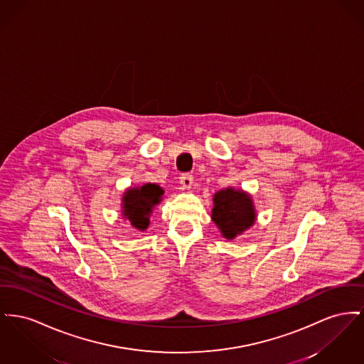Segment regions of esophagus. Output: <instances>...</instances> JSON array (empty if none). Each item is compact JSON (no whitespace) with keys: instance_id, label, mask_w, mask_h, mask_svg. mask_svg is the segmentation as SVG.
<instances>
[{"instance_id":"34e87169","label":"esophagus","mask_w":364,"mask_h":364,"mask_svg":"<svg viewBox=\"0 0 364 364\" xmlns=\"http://www.w3.org/2000/svg\"><path fill=\"white\" fill-rule=\"evenodd\" d=\"M193 177L191 174H181L180 184L184 190H190L193 187Z\"/></svg>"}]
</instances>
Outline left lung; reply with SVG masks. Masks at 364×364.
I'll list each match as a JSON object with an SVG mask.
<instances>
[{"label":"left lung","instance_id":"1","mask_svg":"<svg viewBox=\"0 0 364 364\" xmlns=\"http://www.w3.org/2000/svg\"><path fill=\"white\" fill-rule=\"evenodd\" d=\"M212 220L224 239L232 240L255 225L256 208L252 195L227 187L213 195Z\"/></svg>","mask_w":364,"mask_h":364}]
</instances>
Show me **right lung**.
<instances>
[{"label": "right lung", "mask_w": 364, "mask_h": 364, "mask_svg": "<svg viewBox=\"0 0 364 364\" xmlns=\"http://www.w3.org/2000/svg\"><path fill=\"white\" fill-rule=\"evenodd\" d=\"M164 193L165 191L155 183L129 187L122 193L121 215L136 231H147L150 227L151 214L162 202Z\"/></svg>", "instance_id": "add662e5"}]
</instances>
